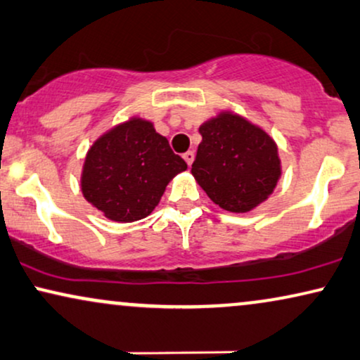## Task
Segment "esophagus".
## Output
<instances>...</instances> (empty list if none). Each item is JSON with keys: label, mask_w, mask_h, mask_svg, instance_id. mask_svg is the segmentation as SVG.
I'll list each match as a JSON object with an SVG mask.
<instances>
[{"label": "esophagus", "mask_w": 360, "mask_h": 360, "mask_svg": "<svg viewBox=\"0 0 360 360\" xmlns=\"http://www.w3.org/2000/svg\"><path fill=\"white\" fill-rule=\"evenodd\" d=\"M184 158H185V162H186V165H191V163H193V158H195V152L193 150H188V152H185L184 153Z\"/></svg>", "instance_id": "1"}]
</instances>
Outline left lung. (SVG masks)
I'll use <instances>...</instances> for the list:
<instances>
[{
    "label": "left lung",
    "instance_id": "left-lung-1",
    "mask_svg": "<svg viewBox=\"0 0 360 360\" xmlns=\"http://www.w3.org/2000/svg\"><path fill=\"white\" fill-rule=\"evenodd\" d=\"M202 142L191 165L197 184L226 212L246 213L276 188L281 160L276 142L231 110L200 125Z\"/></svg>",
    "mask_w": 360,
    "mask_h": 360
}]
</instances>
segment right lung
Segmentation results:
<instances>
[{"label": "right lung", "mask_w": 360, "mask_h": 360, "mask_svg": "<svg viewBox=\"0 0 360 360\" xmlns=\"http://www.w3.org/2000/svg\"><path fill=\"white\" fill-rule=\"evenodd\" d=\"M186 163L150 120L132 117L92 143L84 160L81 190L92 207L112 221L142 220Z\"/></svg>", "instance_id": "1"}]
</instances>
